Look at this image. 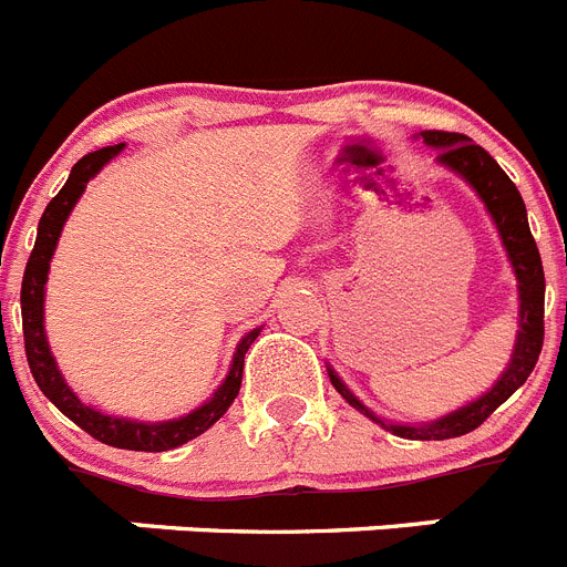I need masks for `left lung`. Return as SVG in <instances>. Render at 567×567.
<instances>
[{"mask_svg":"<svg viewBox=\"0 0 567 567\" xmlns=\"http://www.w3.org/2000/svg\"><path fill=\"white\" fill-rule=\"evenodd\" d=\"M423 142L437 147V162L452 167L460 173L471 187L477 189L480 198L488 207L491 218L497 224L499 238L505 244V252L511 258V267L517 275L519 284V334L517 346H514V358H511L508 369L499 378V383L491 389L485 398L474 400L471 405L460 409L454 414H445L443 420H434L429 425H394L383 423L374 417L358 398H354L338 374L329 369V380L346 398V403L354 405L358 412L365 417H372L380 423L385 432L398 434L405 440H449V437H463V434L474 432L477 425H483L491 417L494 409L505 403L511 394L517 392L519 385L528 380V374L537 365L539 352H543L545 340V272H543V258H539L537 240L528 229V215H525V204L519 189L514 187L508 175L503 173L494 158L485 153L480 144H474L468 135L463 133H445V130H423Z\"/></svg>","mask_w":567,"mask_h":567,"instance_id":"obj_1","label":"left lung"}]
</instances>
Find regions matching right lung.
Returning <instances> with one entry per match:
<instances>
[{
  "mask_svg": "<svg viewBox=\"0 0 567 567\" xmlns=\"http://www.w3.org/2000/svg\"><path fill=\"white\" fill-rule=\"evenodd\" d=\"M122 147L124 144L102 147L96 150V153H87L84 158H79L76 167L70 169L68 184L59 189L56 198H53V202L48 204V209L42 213L37 244H33V252H30L22 278L24 354H28L30 374H33V380H37V385L42 389L44 398L56 405L64 417L73 420L79 429H84L90 437H96L99 443L113 445V449H130V452H169V449H178V445L189 443V440H195L198 434L207 432L209 425L233 405V400L238 398L240 374H244V354H247L252 340L260 334V329H252V332L238 343V352H235L233 358V369H229L221 389L215 392V398L209 400V403H204L202 409H195L193 414H187V417L167 420V423H135V420L110 417V414L96 412V409L84 405L76 394L70 392V385L64 383L62 374H59L56 360L50 354L48 338H44V280H48L50 258H53L59 235H62V227L64 221H68L73 204H76L79 195L84 193V184H87L113 155L122 153Z\"/></svg>",
  "mask_w": 567,
  "mask_h": 567,
  "instance_id": "right-lung-1",
  "label": "right lung"
}]
</instances>
